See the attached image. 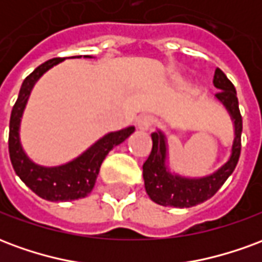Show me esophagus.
Returning <instances> with one entry per match:
<instances>
[{
  "instance_id": "1",
  "label": "esophagus",
  "mask_w": 262,
  "mask_h": 262,
  "mask_svg": "<svg viewBox=\"0 0 262 262\" xmlns=\"http://www.w3.org/2000/svg\"><path fill=\"white\" fill-rule=\"evenodd\" d=\"M156 122H157V119L154 118L153 115H143L137 120V127L140 130H150L151 127H154Z\"/></svg>"
}]
</instances>
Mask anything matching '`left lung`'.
Masks as SVG:
<instances>
[{
    "mask_svg": "<svg viewBox=\"0 0 262 262\" xmlns=\"http://www.w3.org/2000/svg\"><path fill=\"white\" fill-rule=\"evenodd\" d=\"M213 85L220 90L214 98L230 115L234 127L230 156L225 164L205 177H185L168 167V143L163 130L151 133L153 148L147 161L143 164V180L146 192L153 202L161 206L191 208L208 201L217 192L236 168L242 150L243 120L238 109L237 92L231 81L220 69H216Z\"/></svg>",
    "mask_w": 262,
    "mask_h": 262,
    "instance_id": "8db88e82",
    "label": "left lung"
}]
</instances>
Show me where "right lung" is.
<instances>
[{"label": "right lung", "mask_w": 262, "mask_h": 262, "mask_svg": "<svg viewBox=\"0 0 262 262\" xmlns=\"http://www.w3.org/2000/svg\"><path fill=\"white\" fill-rule=\"evenodd\" d=\"M81 57V56H74ZM90 57L92 56H84ZM64 59H52L40 64L33 73L26 77L19 90V95L15 102L11 120H9V159L12 163L16 176L25 182L36 193L37 196L43 198L50 202H67L80 198H85L91 192L97 181L98 172L106 154L135 132V126H127L125 129L116 132H109L105 136L98 139L85 151L64 164L45 167L36 164L29 156L25 153L20 143V122L24 116L28 99L31 92L39 78L54 66L61 63Z\"/></svg>", "instance_id": "obj_1"}]
</instances>
